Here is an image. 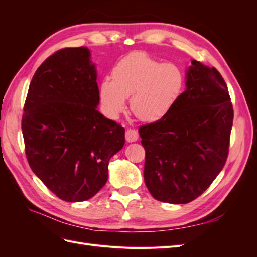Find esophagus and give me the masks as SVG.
Here are the masks:
<instances>
[{
    "mask_svg": "<svg viewBox=\"0 0 257 257\" xmlns=\"http://www.w3.org/2000/svg\"><path fill=\"white\" fill-rule=\"evenodd\" d=\"M125 138L128 143H134L138 139V133L135 128H127L125 132Z\"/></svg>",
    "mask_w": 257,
    "mask_h": 257,
    "instance_id": "esophagus-1",
    "label": "esophagus"
}]
</instances>
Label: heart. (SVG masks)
<instances>
[{
	"label": "heart",
	"instance_id": "1",
	"mask_svg": "<svg viewBox=\"0 0 257 257\" xmlns=\"http://www.w3.org/2000/svg\"><path fill=\"white\" fill-rule=\"evenodd\" d=\"M184 77L176 64L145 52L123 57L111 71V80L99 84V98L106 112L119 115L130 98L131 111L143 122L159 121L170 111L183 88Z\"/></svg>",
	"mask_w": 257,
	"mask_h": 257
}]
</instances>
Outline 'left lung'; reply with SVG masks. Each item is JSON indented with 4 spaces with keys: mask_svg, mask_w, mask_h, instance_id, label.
<instances>
[{
    "mask_svg": "<svg viewBox=\"0 0 257 257\" xmlns=\"http://www.w3.org/2000/svg\"><path fill=\"white\" fill-rule=\"evenodd\" d=\"M185 85L164 118L138 130L145 183L155 199L169 204L190 203L220 174L234 119L227 85L215 67L192 60Z\"/></svg>",
    "mask_w": 257,
    "mask_h": 257,
    "instance_id": "1",
    "label": "left lung"
}]
</instances>
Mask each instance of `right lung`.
<instances>
[{
  "label": "right lung",
  "instance_id": "obj_1",
  "mask_svg": "<svg viewBox=\"0 0 257 257\" xmlns=\"http://www.w3.org/2000/svg\"><path fill=\"white\" fill-rule=\"evenodd\" d=\"M96 69L87 47L63 48L46 59L31 80L21 128L29 165L60 199L93 197L106 184L111 157L125 130L96 107Z\"/></svg>",
  "mask_w": 257,
  "mask_h": 257
}]
</instances>
